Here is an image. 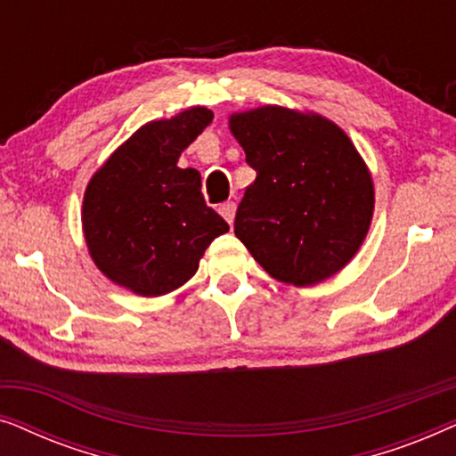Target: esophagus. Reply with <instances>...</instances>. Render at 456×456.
<instances>
[{
	"instance_id": "34e87169",
	"label": "esophagus",
	"mask_w": 456,
	"mask_h": 456,
	"mask_svg": "<svg viewBox=\"0 0 456 456\" xmlns=\"http://www.w3.org/2000/svg\"><path fill=\"white\" fill-rule=\"evenodd\" d=\"M220 214L224 220H226L228 224L234 222V214H236V203L234 201H226L220 205Z\"/></svg>"
}]
</instances>
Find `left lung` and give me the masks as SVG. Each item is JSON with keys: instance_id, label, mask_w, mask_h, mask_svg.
<instances>
[{"instance_id": "8db88e82", "label": "left lung", "mask_w": 456, "mask_h": 456, "mask_svg": "<svg viewBox=\"0 0 456 456\" xmlns=\"http://www.w3.org/2000/svg\"><path fill=\"white\" fill-rule=\"evenodd\" d=\"M230 130L257 172L234 220L255 261L295 286L340 272L373 216L371 174L345 130L280 105L232 114Z\"/></svg>"}]
</instances>
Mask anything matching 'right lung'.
<instances>
[{"instance_id": "1", "label": "right lung", "mask_w": 456, "mask_h": 456, "mask_svg": "<svg viewBox=\"0 0 456 456\" xmlns=\"http://www.w3.org/2000/svg\"><path fill=\"white\" fill-rule=\"evenodd\" d=\"M214 120L208 108L153 120L93 174L83 199L85 240L111 282L142 297L176 290L230 226L205 205L201 174L178 158Z\"/></svg>"}]
</instances>
